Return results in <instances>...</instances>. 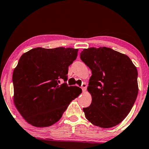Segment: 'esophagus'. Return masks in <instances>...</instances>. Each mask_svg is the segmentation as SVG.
Wrapping results in <instances>:
<instances>
[{"instance_id":"1","label":"esophagus","mask_w":149,"mask_h":149,"mask_svg":"<svg viewBox=\"0 0 149 149\" xmlns=\"http://www.w3.org/2000/svg\"><path fill=\"white\" fill-rule=\"evenodd\" d=\"M81 89H82V91L84 92L86 91V89H87V85L86 83H84L82 84V86H81Z\"/></svg>"}]
</instances>
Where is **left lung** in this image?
<instances>
[{
  "mask_svg": "<svg viewBox=\"0 0 149 149\" xmlns=\"http://www.w3.org/2000/svg\"><path fill=\"white\" fill-rule=\"evenodd\" d=\"M80 58L91 70V105L83 111L94 125L111 128L123 121L138 95V72L128 56L107 47L84 49Z\"/></svg>",
  "mask_w": 149,
  "mask_h": 149,
  "instance_id": "obj_1",
  "label": "left lung"
}]
</instances>
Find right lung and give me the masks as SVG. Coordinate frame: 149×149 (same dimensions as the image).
<instances>
[{"mask_svg":"<svg viewBox=\"0 0 149 149\" xmlns=\"http://www.w3.org/2000/svg\"><path fill=\"white\" fill-rule=\"evenodd\" d=\"M78 49L38 47L23 54L13 74L14 103L25 121L36 127H49L62 117L71 101L81 93L67 81L68 67Z\"/></svg>","mask_w":149,"mask_h":149,"instance_id":"obj_1","label":"right lung"}]
</instances>
